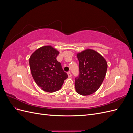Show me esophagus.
Here are the masks:
<instances>
[{"label":"esophagus","mask_w":133,"mask_h":133,"mask_svg":"<svg viewBox=\"0 0 133 133\" xmlns=\"http://www.w3.org/2000/svg\"><path fill=\"white\" fill-rule=\"evenodd\" d=\"M67 74H68V77L70 78L71 76V74L70 72H68Z\"/></svg>","instance_id":"obj_1"}]
</instances>
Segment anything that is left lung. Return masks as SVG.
I'll return each instance as SVG.
<instances>
[{
	"label": "left lung",
	"instance_id": "left-lung-1",
	"mask_svg": "<svg viewBox=\"0 0 133 133\" xmlns=\"http://www.w3.org/2000/svg\"><path fill=\"white\" fill-rule=\"evenodd\" d=\"M79 74L75 78L76 91L80 95H89L101 86L107 73L105 59L97 51L87 49L77 54Z\"/></svg>",
	"mask_w": 133,
	"mask_h": 133
}]
</instances>
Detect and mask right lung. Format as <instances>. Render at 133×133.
Returning a JSON list of instances; mask_svg holds the SVG:
<instances>
[{"instance_id":"add662e5","label":"right lung","mask_w":133,"mask_h":133,"mask_svg":"<svg viewBox=\"0 0 133 133\" xmlns=\"http://www.w3.org/2000/svg\"><path fill=\"white\" fill-rule=\"evenodd\" d=\"M59 52L50 45L39 48L29 58L32 76L44 91L53 92L62 88L68 76L64 72L57 57Z\"/></svg>"}]
</instances>
